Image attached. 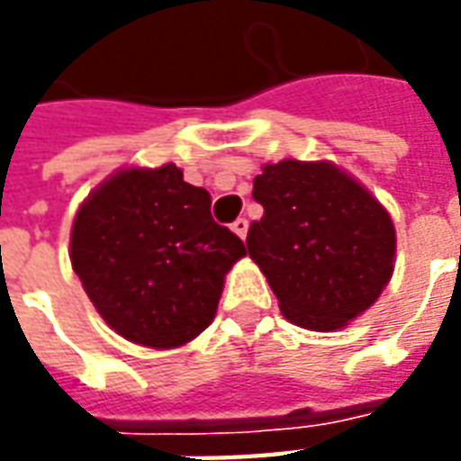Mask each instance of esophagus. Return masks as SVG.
<instances>
[{
  "mask_svg": "<svg viewBox=\"0 0 461 461\" xmlns=\"http://www.w3.org/2000/svg\"><path fill=\"white\" fill-rule=\"evenodd\" d=\"M247 230H249V221L244 220V217H240V220L231 224V231H234L240 240H247Z\"/></svg>",
  "mask_w": 461,
  "mask_h": 461,
  "instance_id": "esophagus-1",
  "label": "esophagus"
}]
</instances>
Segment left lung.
I'll return each mask as SVG.
<instances>
[{
  "label": "left lung",
  "instance_id": "1",
  "mask_svg": "<svg viewBox=\"0 0 461 461\" xmlns=\"http://www.w3.org/2000/svg\"><path fill=\"white\" fill-rule=\"evenodd\" d=\"M247 251L279 299L284 319L309 330L346 329L393 279L390 212L330 160L261 165Z\"/></svg>",
  "mask_w": 461,
  "mask_h": 461
}]
</instances>
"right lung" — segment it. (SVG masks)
<instances>
[{
	"label": "right lung",
	"mask_w": 461,
	"mask_h": 461,
	"mask_svg": "<svg viewBox=\"0 0 461 461\" xmlns=\"http://www.w3.org/2000/svg\"><path fill=\"white\" fill-rule=\"evenodd\" d=\"M210 204L175 162L121 167L81 202L71 267L121 339L170 350L212 323L224 276L247 251Z\"/></svg>",
	"instance_id": "1"
}]
</instances>
